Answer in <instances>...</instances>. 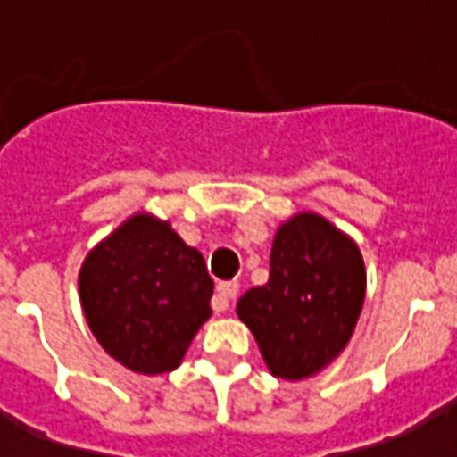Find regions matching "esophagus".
Masks as SVG:
<instances>
[{
	"label": "esophagus",
	"mask_w": 457,
	"mask_h": 457,
	"mask_svg": "<svg viewBox=\"0 0 457 457\" xmlns=\"http://www.w3.org/2000/svg\"><path fill=\"white\" fill-rule=\"evenodd\" d=\"M239 284L237 281H222L215 291V296H212V311L215 313H225L229 308V301L237 296Z\"/></svg>",
	"instance_id": "esophagus-1"
}]
</instances>
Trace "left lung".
Returning <instances> with one entry per match:
<instances>
[{"mask_svg": "<svg viewBox=\"0 0 457 457\" xmlns=\"http://www.w3.org/2000/svg\"><path fill=\"white\" fill-rule=\"evenodd\" d=\"M367 271L360 247L330 220L303 210L281 222L264 287L237 301L269 372L288 382L323 372L362 313Z\"/></svg>", "mask_w": 457, "mask_h": 457, "instance_id": "left-lung-1", "label": "left lung"}]
</instances>
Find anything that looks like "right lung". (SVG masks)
<instances>
[{"label": "right lung", "mask_w": 457, "mask_h": 457, "mask_svg": "<svg viewBox=\"0 0 457 457\" xmlns=\"http://www.w3.org/2000/svg\"><path fill=\"white\" fill-rule=\"evenodd\" d=\"M78 288L104 353L149 377L176 370L212 313L203 254L151 212H134L87 252Z\"/></svg>", "instance_id": "right-lung-1"}]
</instances>
